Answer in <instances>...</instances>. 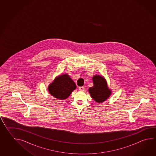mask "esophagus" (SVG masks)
<instances>
[{"label":"esophagus","instance_id":"esophagus-1","mask_svg":"<svg viewBox=\"0 0 156 156\" xmlns=\"http://www.w3.org/2000/svg\"><path fill=\"white\" fill-rule=\"evenodd\" d=\"M79 90L80 91H84L85 90V88H84V87H80Z\"/></svg>","mask_w":156,"mask_h":156}]
</instances>
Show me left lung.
I'll return each instance as SVG.
<instances>
[{"label":"left lung","mask_w":156,"mask_h":156,"mask_svg":"<svg viewBox=\"0 0 156 156\" xmlns=\"http://www.w3.org/2000/svg\"><path fill=\"white\" fill-rule=\"evenodd\" d=\"M93 81L94 86L89 88V92L92 98L98 103L105 101L111 93L105 80L102 76H95L93 77Z\"/></svg>","instance_id":"left-lung-1"}]
</instances>
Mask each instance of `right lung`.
Returning <instances> with one entry per match:
<instances>
[{
	"label": "right lung",
	"instance_id": "1",
	"mask_svg": "<svg viewBox=\"0 0 156 156\" xmlns=\"http://www.w3.org/2000/svg\"><path fill=\"white\" fill-rule=\"evenodd\" d=\"M76 87L70 76L66 74L55 78L48 87V90L55 98L63 100L67 98Z\"/></svg>",
	"mask_w": 156,
	"mask_h": 156
}]
</instances>
